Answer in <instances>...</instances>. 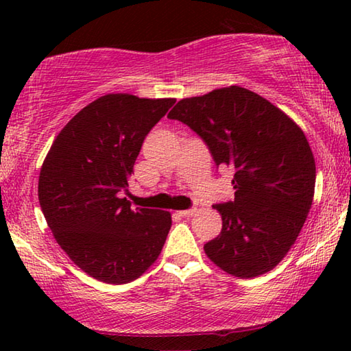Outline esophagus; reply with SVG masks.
Segmentation results:
<instances>
[{
    "label": "esophagus",
    "mask_w": 351,
    "mask_h": 351,
    "mask_svg": "<svg viewBox=\"0 0 351 351\" xmlns=\"http://www.w3.org/2000/svg\"><path fill=\"white\" fill-rule=\"evenodd\" d=\"M195 212H197V209H187V210H180V212H178V215H180V217H192Z\"/></svg>",
    "instance_id": "34e87169"
}]
</instances>
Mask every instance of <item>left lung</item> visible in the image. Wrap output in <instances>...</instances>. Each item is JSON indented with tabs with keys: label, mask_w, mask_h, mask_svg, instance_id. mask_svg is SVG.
I'll return each mask as SVG.
<instances>
[{
	"label": "left lung",
	"mask_w": 351,
	"mask_h": 351,
	"mask_svg": "<svg viewBox=\"0 0 351 351\" xmlns=\"http://www.w3.org/2000/svg\"><path fill=\"white\" fill-rule=\"evenodd\" d=\"M167 117L206 142L217 167L235 171L234 201L213 206L223 228L204 245L207 257L241 278L274 269L313 204L316 164L304 132L269 100L241 86L182 99Z\"/></svg>",
	"instance_id": "1"
}]
</instances>
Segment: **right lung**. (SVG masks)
Wrapping results in <instances>:
<instances>
[{
  "mask_svg": "<svg viewBox=\"0 0 351 351\" xmlns=\"http://www.w3.org/2000/svg\"><path fill=\"white\" fill-rule=\"evenodd\" d=\"M175 102L99 97L64 125L41 165L38 201L47 226L68 257L100 282H133L162 251L170 212L133 210L122 192L145 136Z\"/></svg>",
  "mask_w": 351,
  "mask_h": 351,
  "instance_id": "obj_1",
  "label": "right lung"
}]
</instances>
